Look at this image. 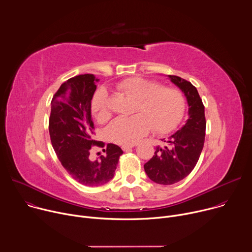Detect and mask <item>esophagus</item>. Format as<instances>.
<instances>
[{"label": "esophagus", "instance_id": "34e87169", "mask_svg": "<svg viewBox=\"0 0 252 252\" xmlns=\"http://www.w3.org/2000/svg\"><path fill=\"white\" fill-rule=\"evenodd\" d=\"M133 147H134V146H123L122 149H123L124 152H129Z\"/></svg>", "mask_w": 252, "mask_h": 252}]
</instances>
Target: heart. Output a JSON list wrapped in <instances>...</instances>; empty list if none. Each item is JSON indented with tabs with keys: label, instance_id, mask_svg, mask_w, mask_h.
I'll list each match as a JSON object with an SVG mask.
<instances>
[{
	"label": "heart",
	"instance_id": "heart-1",
	"mask_svg": "<svg viewBox=\"0 0 252 252\" xmlns=\"http://www.w3.org/2000/svg\"><path fill=\"white\" fill-rule=\"evenodd\" d=\"M118 89L135 99L131 118H119L106 127L110 140L121 146H132L151 129L165 133L182 121L186 111V99L181 91L164 88L139 77L128 78L118 84ZM92 112L98 122L109 120L111 114L106 105V92L95 91L91 101Z\"/></svg>",
	"mask_w": 252,
	"mask_h": 252
}]
</instances>
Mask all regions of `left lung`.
I'll return each instance as SVG.
<instances>
[{
    "mask_svg": "<svg viewBox=\"0 0 252 252\" xmlns=\"http://www.w3.org/2000/svg\"><path fill=\"white\" fill-rule=\"evenodd\" d=\"M168 77L187 96L189 120L167 139H161L165 146L158 147L154 157L143 166L153 182L163 186L181 182L192 171L203 149L206 127L204 105L196 88L179 77Z\"/></svg>",
    "mask_w": 252,
    "mask_h": 252,
    "instance_id": "8db88e82",
    "label": "left lung"
}]
</instances>
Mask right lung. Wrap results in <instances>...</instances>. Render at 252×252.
I'll list each match as a JSON object with an SVG mask.
<instances>
[{
	"instance_id": "add662e5",
	"label": "right lung",
	"mask_w": 252,
	"mask_h": 252,
	"mask_svg": "<svg viewBox=\"0 0 252 252\" xmlns=\"http://www.w3.org/2000/svg\"><path fill=\"white\" fill-rule=\"evenodd\" d=\"M97 81L91 74L65 81L53 96L49 120L52 146L62 165L78 183L91 188L111 181L124 154L120 147L107 143L103 156L90 158L93 146L104 147L102 141L94 139L91 101Z\"/></svg>"
}]
</instances>
